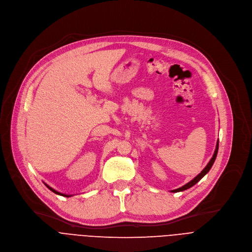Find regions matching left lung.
<instances>
[{
    "label": "left lung",
    "instance_id": "1",
    "mask_svg": "<svg viewBox=\"0 0 252 252\" xmlns=\"http://www.w3.org/2000/svg\"><path fill=\"white\" fill-rule=\"evenodd\" d=\"M218 149H219V141L217 142V146H216V150H215V153H214V155H213V157H212V159L210 160V162L208 163V165L205 167L204 168V170L200 172L197 176H195L191 181H189V183H187L186 186H183V187H181V188H179V189H174V190H172V192H178V191H183V190H186V189H189V188H191L192 186H194V184L196 183V182H198L200 179H202L209 171H210V169L212 168V166H213V164H214V162H215V160H216V157H217V154H218Z\"/></svg>",
    "mask_w": 252,
    "mask_h": 252
}]
</instances>
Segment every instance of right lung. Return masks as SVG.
<instances>
[{
	"mask_svg": "<svg viewBox=\"0 0 252 252\" xmlns=\"http://www.w3.org/2000/svg\"><path fill=\"white\" fill-rule=\"evenodd\" d=\"M44 184H45V183H44ZM45 186H46V188H48L50 190H52V191H53V192H55V193H57V194H60V195H63V196H68V197H69V196H71V195H68V194H63V193H61V192H59V191L55 190L54 189H52V188H50V187H48L47 184H45Z\"/></svg>",
	"mask_w": 252,
	"mask_h": 252,
	"instance_id": "add662e5",
	"label": "right lung"
}]
</instances>
